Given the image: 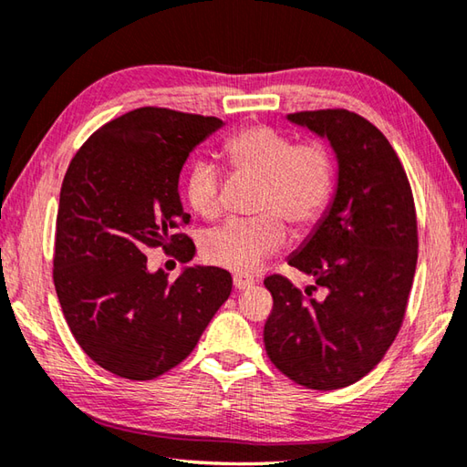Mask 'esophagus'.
I'll list each match as a JSON object with an SVG mask.
<instances>
[{
	"instance_id": "1",
	"label": "esophagus",
	"mask_w": 467,
	"mask_h": 467,
	"mask_svg": "<svg viewBox=\"0 0 467 467\" xmlns=\"http://www.w3.org/2000/svg\"><path fill=\"white\" fill-rule=\"evenodd\" d=\"M233 285H234V289L244 291V289H249V287L254 285V279L249 277V275H241V273H236V275L233 277Z\"/></svg>"
}]
</instances>
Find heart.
Masks as SVG:
<instances>
[{"label":"heart","instance_id":"1","mask_svg":"<svg viewBox=\"0 0 467 467\" xmlns=\"http://www.w3.org/2000/svg\"><path fill=\"white\" fill-rule=\"evenodd\" d=\"M233 176L257 180L249 221H233L204 234L202 257L216 267L254 273L287 243L289 223L306 233L322 221L336 190V158L322 141L297 143L271 125H251L223 145ZM186 198L204 221L223 216V178L208 160H196L186 176Z\"/></svg>","mask_w":467,"mask_h":467}]
</instances>
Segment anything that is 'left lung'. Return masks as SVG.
Segmentation results:
<instances>
[{"label":"left lung","instance_id":"1","mask_svg":"<svg viewBox=\"0 0 467 467\" xmlns=\"http://www.w3.org/2000/svg\"><path fill=\"white\" fill-rule=\"evenodd\" d=\"M289 121L326 135L340 163L330 213L289 259L326 297L301 294L283 275L265 277L273 309L263 340L287 379L334 390L367 377L403 326L417 267L415 200L397 151L368 119L317 109Z\"/></svg>","mask_w":467,"mask_h":467}]
</instances>
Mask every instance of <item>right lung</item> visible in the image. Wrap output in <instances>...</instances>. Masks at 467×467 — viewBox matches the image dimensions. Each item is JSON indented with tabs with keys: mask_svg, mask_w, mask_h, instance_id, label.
<instances>
[{
	"mask_svg": "<svg viewBox=\"0 0 467 467\" xmlns=\"http://www.w3.org/2000/svg\"><path fill=\"white\" fill-rule=\"evenodd\" d=\"M218 117L141 107L105 123L62 180L52 279L72 336L100 368L151 380L194 350L231 296L221 267H190L170 281L148 271V249L180 263L196 246L182 228L178 178Z\"/></svg>",
	"mask_w": 467,
	"mask_h": 467,
	"instance_id": "1",
	"label": "right lung"
}]
</instances>
